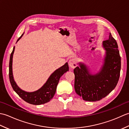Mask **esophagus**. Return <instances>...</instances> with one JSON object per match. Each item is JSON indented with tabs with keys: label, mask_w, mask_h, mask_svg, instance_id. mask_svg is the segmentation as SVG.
<instances>
[{
	"label": "esophagus",
	"mask_w": 129,
	"mask_h": 129,
	"mask_svg": "<svg viewBox=\"0 0 129 129\" xmlns=\"http://www.w3.org/2000/svg\"><path fill=\"white\" fill-rule=\"evenodd\" d=\"M69 65L70 68H76L77 67V62H76V60L75 59H71L69 61Z\"/></svg>",
	"instance_id": "34e87169"
}]
</instances>
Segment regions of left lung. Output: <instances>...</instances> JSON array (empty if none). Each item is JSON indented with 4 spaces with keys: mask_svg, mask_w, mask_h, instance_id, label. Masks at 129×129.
<instances>
[{
    "mask_svg": "<svg viewBox=\"0 0 129 129\" xmlns=\"http://www.w3.org/2000/svg\"><path fill=\"white\" fill-rule=\"evenodd\" d=\"M103 46L106 50L105 56L98 73L92 74L86 65L81 62L79 63L80 67L74 69L75 92L85 101L100 100L113 91L118 83L121 57L116 41L111 33L108 40L103 41Z\"/></svg>",
    "mask_w": 129,
    "mask_h": 129,
    "instance_id": "obj_1",
    "label": "left lung"
}]
</instances>
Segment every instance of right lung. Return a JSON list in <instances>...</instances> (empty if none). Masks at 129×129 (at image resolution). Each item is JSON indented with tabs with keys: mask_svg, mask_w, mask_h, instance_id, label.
Instances as JSON below:
<instances>
[{
	"mask_svg": "<svg viewBox=\"0 0 129 129\" xmlns=\"http://www.w3.org/2000/svg\"><path fill=\"white\" fill-rule=\"evenodd\" d=\"M23 34L18 39L17 42H18L19 40L22 37ZM14 50L15 46L13 48V50L10 54L9 66V80L13 90L22 99L27 103L33 104V105H41V104H44L49 102L55 94L56 87L60 77L64 73L69 71V66H68V62L65 63L63 66L59 68L53 73H52L46 83L41 88L33 92H26L19 87L14 80L12 71V62Z\"/></svg>",
	"mask_w": 129,
	"mask_h": 129,
	"instance_id": "right-lung-1",
	"label": "right lung"
}]
</instances>
